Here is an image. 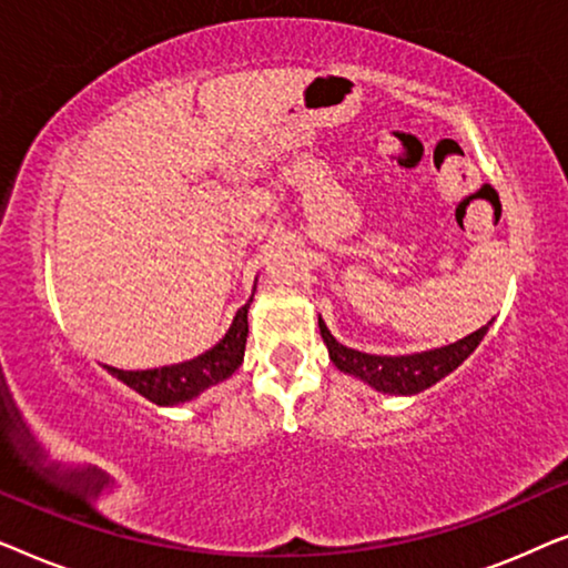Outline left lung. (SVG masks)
<instances>
[{
	"instance_id": "1",
	"label": "left lung",
	"mask_w": 568,
	"mask_h": 568,
	"mask_svg": "<svg viewBox=\"0 0 568 568\" xmlns=\"http://www.w3.org/2000/svg\"><path fill=\"white\" fill-rule=\"evenodd\" d=\"M488 325L478 328L476 333H470V336L455 341V344L432 348V352L406 356H377L338 344L323 317L317 315V328H321V336L325 341V346H328V356L331 362L336 364V369H341L348 377H356L359 383L369 385L372 390L385 395H416L426 390V387L437 385L442 377L455 372L473 352H476L478 344L488 333Z\"/></svg>"
}]
</instances>
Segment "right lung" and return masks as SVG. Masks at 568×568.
Masks as SVG:
<instances>
[{
    "instance_id": "right-lung-1",
    "label": "right lung",
    "mask_w": 568,
    "mask_h": 568,
    "mask_svg": "<svg viewBox=\"0 0 568 568\" xmlns=\"http://www.w3.org/2000/svg\"><path fill=\"white\" fill-rule=\"evenodd\" d=\"M253 294L232 317L230 331L209 352L199 354L196 359L158 369H115L108 367V364H103V369H108V375H113L115 379H121L123 385H129L131 390L144 395L146 400L158 403V406H181V403L199 398L212 385H220L235 375V369L243 364L247 341V310H251Z\"/></svg>"
}]
</instances>
